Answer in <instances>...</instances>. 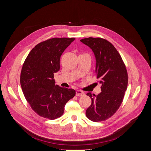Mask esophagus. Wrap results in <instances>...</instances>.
<instances>
[{
	"label": "esophagus",
	"instance_id": "obj_1",
	"mask_svg": "<svg viewBox=\"0 0 151 151\" xmlns=\"http://www.w3.org/2000/svg\"><path fill=\"white\" fill-rule=\"evenodd\" d=\"M85 93L83 92V91H82L81 90H77L76 91V96H84Z\"/></svg>",
	"mask_w": 151,
	"mask_h": 151
}]
</instances>
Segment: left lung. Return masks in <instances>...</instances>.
Listing matches in <instances>:
<instances>
[{"label": "left lung", "mask_w": 151, "mask_h": 151, "mask_svg": "<svg viewBox=\"0 0 151 151\" xmlns=\"http://www.w3.org/2000/svg\"><path fill=\"white\" fill-rule=\"evenodd\" d=\"M81 42L94 53L96 75L101 84L99 94L87 93L92 101L86 115L93 122L104 121L116 112L123 101L128 85L127 68L117 50L106 40L89 37Z\"/></svg>", "instance_id": "left-lung-1"}]
</instances>
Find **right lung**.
Wrapping results in <instances>:
<instances>
[{
  "mask_svg": "<svg viewBox=\"0 0 151 151\" xmlns=\"http://www.w3.org/2000/svg\"><path fill=\"white\" fill-rule=\"evenodd\" d=\"M74 38H53L36 45L22 67L21 88L32 109L50 120L60 117L65 104L76 95L73 89L55 85L54 73L60 70V59Z\"/></svg>",
  "mask_w": 151,
  "mask_h": 151,
  "instance_id": "1",
  "label": "right lung"
}]
</instances>
